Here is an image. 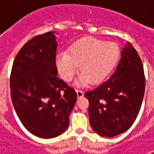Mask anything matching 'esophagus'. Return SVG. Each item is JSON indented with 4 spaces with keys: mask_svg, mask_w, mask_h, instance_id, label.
Here are the masks:
<instances>
[{
    "mask_svg": "<svg viewBox=\"0 0 154 154\" xmlns=\"http://www.w3.org/2000/svg\"><path fill=\"white\" fill-rule=\"evenodd\" d=\"M76 92H77V97H82L84 96V92L83 91H81V90H76Z\"/></svg>",
    "mask_w": 154,
    "mask_h": 154,
    "instance_id": "1",
    "label": "esophagus"
}]
</instances>
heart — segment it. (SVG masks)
I'll list each match as a JSON object with an SVG mask.
<instances>
[{
	"mask_svg": "<svg viewBox=\"0 0 154 154\" xmlns=\"http://www.w3.org/2000/svg\"><path fill=\"white\" fill-rule=\"evenodd\" d=\"M119 47L113 42H106L91 37L75 41L68 53L62 51L56 57V66L60 76L70 81L77 73L80 65L82 73L77 85L97 84L103 81L119 60Z\"/></svg>",
	"mask_w": 154,
	"mask_h": 154,
	"instance_id": "1",
	"label": "heart"
}]
</instances>
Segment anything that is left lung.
I'll list each match as a JSON object with an SVG mask.
<instances>
[{
  "label": "left lung",
  "mask_w": 154,
  "mask_h": 154,
  "mask_svg": "<svg viewBox=\"0 0 154 154\" xmlns=\"http://www.w3.org/2000/svg\"><path fill=\"white\" fill-rule=\"evenodd\" d=\"M145 90L142 61L129 42L109 80L85 93L91 128L103 137L125 132L139 115Z\"/></svg>",
  "instance_id": "8db88e82"
}]
</instances>
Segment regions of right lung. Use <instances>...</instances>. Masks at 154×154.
<instances>
[{"mask_svg": "<svg viewBox=\"0 0 154 154\" xmlns=\"http://www.w3.org/2000/svg\"><path fill=\"white\" fill-rule=\"evenodd\" d=\"M54 31L35 36L20 48L10 86L15 112L29 132L42 139L60 135L69 125L77 93L57 77Z\"/></svg>", "mask_w": 154, "mask_h": 154, "instance_id": "right-lung-1", "label": "right lung"}]
</instances>
